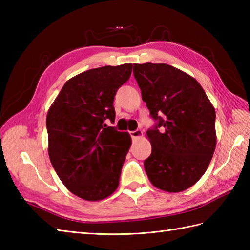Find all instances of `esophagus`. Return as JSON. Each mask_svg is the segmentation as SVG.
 Instances as JSON below:
<instances>
[{"label":"esophagus","mask_w":250,"mask_h":250,"mask_svg":"<svg viewBox=\"0 0 250 250\" xmlns=\"http://www.w3.org/2000/svg\"><path fill=\"white\" fill-rule=\"evenodd\" d=\"M130 135L132 137V140H136V139H139V137H141L143 135V132H142V130L137 129L135 131H131Z\"/></svg>","instance_id":"obj_1"}]
</instances>
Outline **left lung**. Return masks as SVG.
<instances>
[{
  "mask_svg": "<svg viewBox=\"0 0 250 250\" xmlns=\"http://www.w3.org/2000/svg\"><path fill=\"white\" fill-rule=\"evenodd\" d=\"M133 74L155 120L147 131L152 148L146 174L155 187L180 192L203 176L213 158L215 109L201 84L176 67L133 64Z\"/></svg>",
  "mask_w": 250,
  "mask_h": 250,
  "instance_id": "1",
  "label": "left lung"
}]
</instances>
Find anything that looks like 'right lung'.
Instances as JSON below:
<instances>
[{"label":"right lung","instance_id":"add662e5","mask_svg":"<svg viewBox=\"0 0 250 250\" xmlns=\"http://www.w3.org/2000/svg\"><path fill=\"white\" fill-rule=\"evenodd\" d=\"M132 64L92 68L65 83L47 114L52 167L72 193L87 201L107 198L119 185L131 136L115 121L114 99Z\"/></svg>","mask_w":250,"mask_h":250}]
</instances>
